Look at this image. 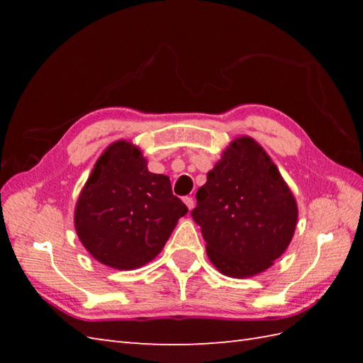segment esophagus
Returning a JSON list of instances; mask_svg holds the SVG:
<instances>
[{
	"label": "esophagus",
	"mask_w": 363,
	"mask_h": 363,
	"mask_svg": "<svg viewBox=\"0 0 363 363\" xmlns=\"http://www.w3.org/2000/svg\"><path fill=\"white\" fill-rule=\"evenodd\" d=\"M184 203H186V206L189 207V211H191L195 207V201H194V198H190V196H186L184 198Z\"/></svg>",
	"instance_id": "obj_1"
}]
</instances>
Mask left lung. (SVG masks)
Listing matches in <instances>:
<instances>
[{"label": "left lung", "mask_w": 363, "mask_h": 363, "mask_svg": "<svg viewBox=\"0 0 363 363\" xmlns=\"http://www.w3.org/2000/svg\"><path fill=\"white\" fill-rule=\"evenodd\" d=\"M191 217L201 226L213 267L243 279L264 273L289 248L298 204L267 151L242 135L207 173Z\"/></svg>", "instance_id": "obj_1"}]
</instances>
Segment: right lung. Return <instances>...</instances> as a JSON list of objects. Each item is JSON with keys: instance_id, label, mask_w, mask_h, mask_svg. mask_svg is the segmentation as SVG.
<instances>
[{"instance_id": "add662e5", "label": "right lung", "mask_w": 363, "mask_h": 363, "mask_svg": "<svg viewBox=\"0 0 363 363\" xmlns=\"http://www.w3.org/2000/svg\"><path fill=\"white\" fill-rule=\"evenodd\" d=\"M133 142L111 143L98 157L74 207V229L90 256L115 269H135L164 248L189 212L169 177L151 173Z\"/></svg>"}]
</instances>
